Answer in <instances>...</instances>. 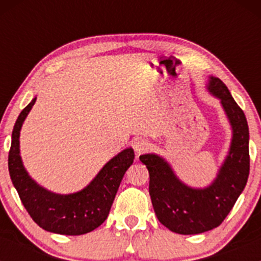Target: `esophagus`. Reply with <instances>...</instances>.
Here are the masks:
<instances>
[{"label": "esophagus", "instance_id": "obj_1", "mask_svg": "<svg viewBox=\"0 0 261 261\" xmlns=\"http://www.w3.org/2000/svg\"><path fill=\"white\" fill-rule=\"evenodd\" d=\"M133 147L134 150H135L136 154L140 155L147 151V149H149V144H147V141L144 140V139H135L133 143Z\"/></svg>", "mask_w": 261, "mask_h": 261}]
</instances>
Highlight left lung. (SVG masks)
I'll use <instances>...</instances> for the list:
<instances>
[{
    "instance_id": "8db88e82",
    "label": "left lung",
    "mask_w": 261,
    "mask_h": 261,
    "mask_svg": "<svg viewBox=\"0 0 261 261\" xmlns=\"http://www.w3.org/2000/svg\"><path fill=\"white\" fill-rule=\"evenodd\" d=\"M208 89L221 99L233 131L230 152L211 186L206 189L189 188L162 158L154 154L140 156L149 170V193L158 220L180 235L202 233L220 226L249 177V126L244 111L221 80L211 77Z\"/></svg>"
}]
</instances>
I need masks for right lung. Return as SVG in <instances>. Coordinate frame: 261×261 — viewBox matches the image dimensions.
Here are the masks:
<instances>
[{
  "mask_svg": "<svg viewBox=\"0 0 261 261\" xmlns=\"http://www.w3.org/2000/svg\"><path fill=\"white\" fill-rule=\"evenodd\" d=\"M34 98L18 115L12 130L9 172L21 202L30 217L44 230L60 235H83L105 222L123 174L134 162V150L125 149L110 160L88 187L73 194H55L35 183L23 168L18 138Z\"/></svg>",
  "mask_w": 261,
  "mask_h": 261,
  "instance_id": "obj_1",
  "label": "right lung"
}]
</instances>
